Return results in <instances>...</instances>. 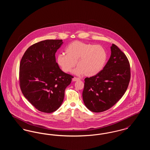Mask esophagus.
<instances>
[{
  "instance_id": "1",
  "label": "esophagus",
  "mask_w": 150,
  "mask_h": 150,
  "mask_svg": "<svg viewBox=\"0 0 150 150\" xmlns=\"http://www.w3.org/2000/svg\"><path fill=\"white\" fill-rule=\"evenodd\" d=\"M80 80V79L78 78H76V77H74V78H72V81H78V80Z\"/></svg>"
}]
</instances>
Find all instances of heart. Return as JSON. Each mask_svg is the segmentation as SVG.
Wrapping results in <instances>:
<instances>
[{
	"instance_id": "heart-1",
	"label": "heart",
	"mask_w": 150,
	"mask_h": 150,
	"mask_svg": "<svg viewBox=\"0 0 150 150\" xmlns=\"http://www.w3.org/2000/svg\"><path fill=\"white\" fill-rule=\"evenodd\" d=\"M66 55L57 56V62L61 70L70 72L76 66L74 74L88 76L97 75L103 69L107 61V51L100 45H94L80 41L70 43L64 49Z\"/></svg>"
}]
</instances>
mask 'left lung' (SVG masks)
Masks as SVG:
<instances>
[{
    "label": "left lung",
    "instance_id": "left-lung-1",
    "mask_svg": "<svg viewBox=\"0 0 150 150\" xmlns=\"http://www.w3.org/2000/svg\"><path fill=\"white\" fill-rule=\"evenodd\" d=\"M111 51L103 69L84 80L83 99L86 107L94 112H101L112 107L125 93L130 81L128 58L114 44Z\"/></svg>",
    "mask_w": 150,
    "mask_h": 150
}]
</instances>
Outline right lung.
I'll list each match as a JSON object with an SVG mask.
<instances>
[{
	"instance_id": "right-lung-1",
	"label": "right lung",
	"mask_w": 150,
	"mask_h": 150,
	"mask_svg": "<svg viewBox=\"0 0 150 150\" xmlns=\"http://www.w3.org/2000/svg\"><path fill=\"white\" fill-rule=\"evenodd\" d=\"M62 40H45L31 45L22 57L19 81L22 93L39 111L52 113L62 105L73 76L64 73L55 54Z\"/></svg>"
}]
</instances>
